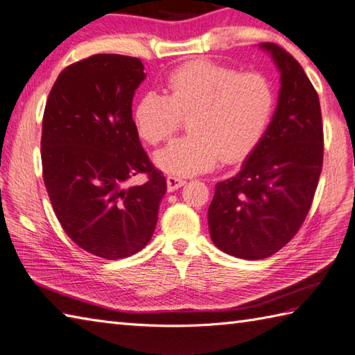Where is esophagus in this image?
<instances>
[{"instance_id": "esophagus-1", "label": "esophagus", "mask_w": 355, "mask_h": 355, "mask_svg": "<svg viewBox=\"0 0 355 355\" xmlns=\"http://www.w3.org/2000/svg\"><path fill=\"white\" fill-rule=\"evenodd\" d=\"M184 183H186V182H184L183 178L175 177V175H169L168 178H166V184H168V191H169V192L180 189V187H182Z\"/></svg>"}]
</instances>
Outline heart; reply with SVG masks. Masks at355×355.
<instances>
[{
	"instance_id": "1",
	"label": "heart",
	"mask_w": 355,
	"mask_h": 355,
	"mask_svg": "<svg viewBox=\"0 0 355 355\" xmlns=\"http://www.w3.org/2000/svg\"><path fill=\"white\" fill-rule=\"evenodd\" d=\"M166 96L149 92L134 110V123L149 145L168 141L189 117L187 131L158 150L155 163L166 172L192 175L223 160L243 162L266 132L275 105L270 80L198 59L177 67L164 84Z\"/></svg>"
}]
</instances>
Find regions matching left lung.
I'll use <instances>...</instances> for the list:
<instances>
[{
	"label": "left lung",
	"mask_w": 355,
	"mask_h": 355,
	"mask_svg": "<svg viewBox=\"0 0 355 355\" xmlns=\"http://www.w3.org/2000/svg\"><path fill=\"white\" fill-rule=\"evenodd\" d=\"M281 71L273 120L235 177L216 183L210 238L224 253L256 261L288 244L310 212L323 164L318 92L288 51L261 44Z\"/></svg>",
	"instance_id": "1"
}]
</instances>
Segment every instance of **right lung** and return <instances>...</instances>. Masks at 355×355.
Wrapping results in <instances>:
<instances>
[{
    "label": "right lung",
    "mask_w": 355,
    "mask_h": 355,
    "mask_svg": "<svg viewBox=\"0 0 355 355\" xmlns=\"http://www.w3.org/2000/svg\"><path fill=\"white\" fill-rule=\"evenodd\" d=\"M145 76L139 58L93 55L59 73L45 103L41 160L53 210L74 244L103 259L149 243L166 192L132 120ZM139 173L147 182L130 187Z\"/></svg>",
    "instance_id": "obj_1"
}]
</instances>
